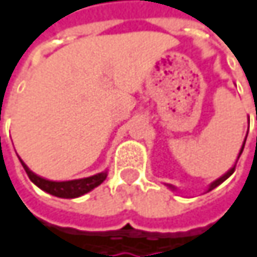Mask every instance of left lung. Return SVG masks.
<instances>
[{"label": "left lung", "mask_w": 257, "mask_h": 257, "mask_svg": "<svg viewBox=\"0 0 257 257\" xmlns=\"http://www.w3.org/2000/svg\"><path fill=\"white\" fill-rule=\"evenodd\" d=\"M245 138H247V135H245ZM244 144H245V140H244V143H242V147H241V150H239V153H238V158H236V161L239 159V156H241V153H242V150H244ZM233 170H235V165L232 167V168H231V170H229V171H228V173H225V174H223L222 177H219V179H217V180H214V181H213V183H211V184L208 186V189H207V192H210V190H213L214 187H217L219 184H222V183H223L225 180L228 179V177H231L232 173H233ZM167 186H168V187H170L171 190H177V187H174L173 184H167Z\"/></svg>", "instance_id": "left-lung-1"}]
</instances>
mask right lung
<instances>
[{
	"label": "right lung",
	"mask_w": 257,
	"mask_h": 257,
	"mask_svg": "<svg viewBox=\"0 0 257 257\" xmlns=\"http://www.w3.org/2000/svg\"><path fill=\"white\" fill-rule=\"evenodd\" d=\"M21 164H22L24 170L26 171L29 180L35 186H38L41 190H44V192H47V193H50L53 196H58V198H78V196L90 192L96 186H99L104 180L107 179V174H108V171L105 170L102 173H98L95 176L84 177V179L68 180V181H52V180L43 179V177L37 176L35 173H32L26 167V164L22 159H21Z\"/></svg>",
	"instance_id": "1"
}]
</instances>
